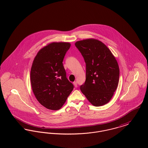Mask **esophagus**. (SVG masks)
<instances>
[{
	"instance_id": "obj_1",
	"label": "esophagus",
	"mask_w": 148,
	"mask_h": 148,
	"mask_svg": "<svg viewBox=\"0 0 148 148\" xmlns=\"http://www.w3.org/2000/svg\"><path fill=\"white\" fill-rule=\"evenodd\" d=\"M73 84H74V86H75V87H77V82H73Z\"/></svg>"
}]
</instances>
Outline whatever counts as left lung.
Returning <instances> with one entry per match:
<instances>
[{
	"label": "left lung",
	"mask_w": 148,
	"mask_h": 148,
	"mask_svg": "<svg viewBox=\"0 0 148 148\" xmlns=\"http://www.w3.org/2000/svg\"><path fill=\"white\" fill-rule=\"evenodd\" d=\"M75 47L86 63V81L80 86L82 93L94 106L108 103L114 95L119 80V67L107 47L98 40L78 41Z\"/></svg>",
	"instance_id": "obj_1"
}]
</instances>
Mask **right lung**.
Masks as SVG:
<instances>
[{
  "label": "right lung",
  "mask_w": 148,
  "mask_h": 148,
  "mask_svg": "<svg viewBox=\"0 0 148 148\" xmlns=\"http://www.w3.org/2000/svg\"><path fill=\"white\" fill-rule=\"evenodd\" d=\"M70 45L69 42L50 43L40 50L33 60L32 90L38 102L48 109H60L74 88L62 63Z\"/></svg>",
  "instance_id": "add662e5"
}]
</instances>
